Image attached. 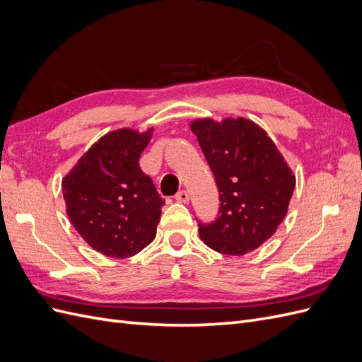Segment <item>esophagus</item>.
Wrapping results in <instances>:
<instances>
[{"label": "esophagus", "instance_id": "34e87169", "mask_svg": "<svg viewBox=\"0 0 362 362\" xmlns=\"http://www.w3.org/2000/svg\"><path fill=\"white\" fill-rule=\"evenodd\" d=\"M175 199H177L178 202H182V204H187L189 201H190V196H189V193L185 192V190H181V192H178L177 194H175Z\"/></svg>", "mask_w": 362, "mask_h": 362}]
</instances>
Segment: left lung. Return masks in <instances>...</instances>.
Returning <instances> with one entry per match:
<instances>
[{
	"label": "left lung",
	"mask_w": 362,
	"mask_h": 362,
	"mask_svg": "<svg viewBox=\"0 0 362 362\" xmlns=\"http://www.w3.org/2000/svg\"><path fill=\"white\" fill-rule=\"evenodd\" d=\"M218 190V213L199 222L202 242L225 255H245L275 234L296 180L267 133L249 119H199L190 125Z\"/></svg>",
	"instance_id": "8db88e82"
}]
</instances>
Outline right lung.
Listing matches in <instances>:
<instances>
[{
    "label": "right lung",
    "mask_w": 362,
    "mask_h": 362,
    "mask_svg": "<svg viewBox=\"0 0 362 362\" xmlns=\"http://www.w3.org/2000/svg\"><path fill=\"white\" fill-rule=\"evenodd\" d=\"M151 136L152 128L105 134L62 181L71 223L103 255L133 257L156 238L164 199L139 166Z\"/></svg>",
    "instance_id": "right-lung-1"
}]
</instances>
